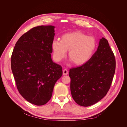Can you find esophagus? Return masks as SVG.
Returning <instances> with one entry per match:
<instances>
[{
    "mask_svg": "<svg viewBox=\"0 0 127 127\" xmlns=\"http://www.w3.org/2000/svg\"><path fill=\"white\" fill-rule=\"evenodd\" d=\"M68 74V71L67 69H64L63 70V75H67Z\"/></svg>",
    "mask_w": 127,
    "mask_h": 127,
    "instance_id": "34e87169",
    "label": "esophagus"
}]
</instances>
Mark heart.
Returning <instances> with one entry per match:
<instances>
[{
  "mask_svg": "<svg viewBox=\"0 0 127 127\" xmlns=\"http://www.w3.org/2000/svg\"><path fill=\"white\" fill-rule=\"evenodd\" d=\"M96 47L97 42L94 37L79 31L64 34L61 36V41L55 40L51 44L53 57L56 61L62 60L69 50L70 61L76 65L88 62L94 54Z\"/></svg>",
  "mask_w": 127,
  "mask_h": 127,
  "instance_id": "heart-1",
  "label": "heart"
}]
</instances>
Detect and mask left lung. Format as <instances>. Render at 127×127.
<instances>
[{
	"label": "left lung",
	"instance_id": "left-lung-1",
	"mask_svg": "<svg viewBox=\"0 0 127 127\" xmlns=\"http://www.w3.org/2000/svg\"><path fill=\"white\" fill-rule=\"evenodd\" d=\"M116 69V59L108 41L99 40L96 51L82 66L71 68L70 91L78 105L89 106L102 99L109 91Z\"/></svg>",
	"mask_w": 127,
	"mask_h": 127
}]
</instances>
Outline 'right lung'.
Listing matches in <instances>:
<instances>
[{
  "mask_svg": "<svg viewBox=\"0 0 127 127\" xmlns=\"http://www.w3.org/2000/svg\"><path fill=\"white\" fill-rule=\"evenodd\" d=\"M55 27L36 26L17 41L11 57V68L17 88L26 101L45 104L56 83L63 75L62 67L53 61L51 44Z\"/></svg>",
  "mask_w": 127,
  "mask_h": 127,
  "instance_id": "1",
  "label": "right lung"
}]
</instances>
